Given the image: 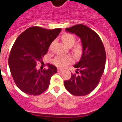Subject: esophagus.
I'll return each mask as SVG.
<instances>
[{"label":"esophagus","mask_w":122,"mask_h":122,"mask_svg":"<svg viewBox=\"0 0 122 122\" xmlns=\"http://www.w3.org/2000/svg\"><path fill=\"white\" fill-rule=\"evenodd\" d=\"M57 71H58V73H61V72H62V71H63V70H62V69H57Z\"/></svg>","instance_id":"obj_1"}]
</instances>
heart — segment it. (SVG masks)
<instances>
[{
  "label": "heart",
  "mask_w": 122,
  "mask_h": 122,
  "mask_svg": "<svg viewBox=\"0 0 122 122\" xmlns=\"http://www.w3.org/2000/svg\"><path fill=\"white\" fill-rule=\"evenodd\" d=\"M62 40L67 46H72L75 43L76 39H75V37L71 34H64L62 36ZM80 46H76L75 47V51L78 52L80 51ZM71 61H72L71 58L69 56L60 55L58 56L57 57H56L53 60V63L56 66L62 67H64L65 66H66L67 64L70 63Z\"/></svg>",
  "instance_id": "b5f03b06"
}]
</instances>
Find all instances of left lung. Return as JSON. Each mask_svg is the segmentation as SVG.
<instances>
[{
    "mask_svg": "<svg viewBox=\"0 0 122 122\" xmlns=\"http://www.w3.org/2000/svg\"><path fill=\"white\" fill-rule=\"evenodd\" d=\"M67 32L80 38L82 52L80 60L75 64L76 73L64 82L67 90L73 95L85 96L97 87L104 71L106 53L102 40L94 30L84 25L66 29Z\"/></svg>",
    "mask_w": 122,
    "mask_h": 122,
    "instance_id": "left-lung-1",
    "label": "left lung"
}]
</instances>
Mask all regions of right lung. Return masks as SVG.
<instances>
[{"mask_svg":"<svg viewBox=\"0 0 122 122\" xmlns=\"http://www.w3.org/2000/svg\"><path fill=\"white\" fill-rule=\"evenodd\" d=\"M61 31V28L47 29L38 26L28 28L14 43L8 58L11 75L18 88L26 94L40 95L49 87L51 78L57 73L53 65L40 70L37 64Z\"/></svg>","mask_w":122,"mask_h":122,"instance_id":"add662e5","label":"right lung"}]
</instances>
